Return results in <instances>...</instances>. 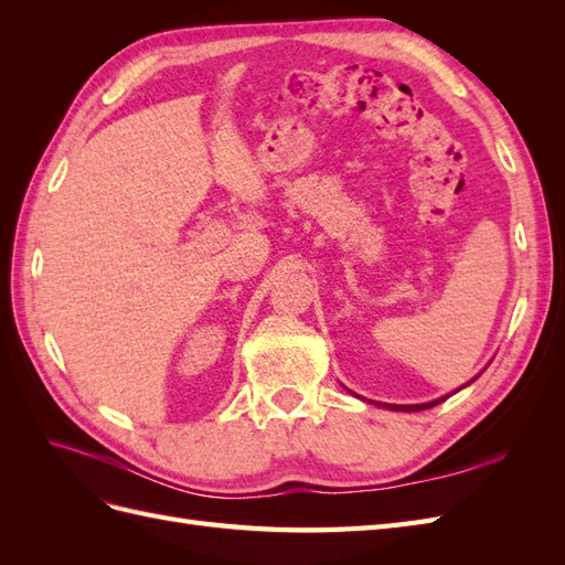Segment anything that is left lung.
Listing matches in <instances>:
<instances>
[{
	"label": "left lung",
	"mask_w": 565,
	"mask_h": 565,
	"mask_svg": "<svg viewBox=\"0 0 565 565\" xmlns=\"http://www.w3.org/2000/svg\"><path fill=\"white\" fill-rule=\"evenodd\" d=\"M476 380V377H473ZM471 380V382H473ZM469 382V384H471ZM467 386V384H465ZM465 386H461V388H465ZM446 398H450V396H443V398H436V401H431V403H419V405H391V403H377L380 407H386V409H396V413H419V409H429V407H434V405H438V403H443V401H446Z\"/></svg>",
	"instance_id": "8db88e82"
}]
</instances>
